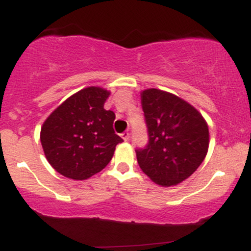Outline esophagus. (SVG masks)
Masks as SVG:
<instances>
[{
  "label": "esophagus",
  "instance_id": "1",
  "mask_svg": "<svg viewBox=\"0 0 251 251\" xmlns=\"http://www.w3.org/2000/svg\"><path fill=\"white\" fill-rule=\"evenodd\" d=\"M122 138H123L124 140H125V142H127L128 138H129V133H128V132H127V131L123 132V133H122Z\"/></svg>",
  "mask_w": 251,
  "mask_h": 251
}]
</instances>
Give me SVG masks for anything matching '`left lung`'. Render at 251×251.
I'll list each match as a JSON object with an SVG mask.
<instances>
[{"label":"left lung","mask_w":251,"mask_h":251,"mask_svg":"<svg viewBox=\"0 0 251 251\" xmlns=\"http://www.w3.org/2000/svg\"><path fill=\"white\" fill-rule=\"evenodd\" d=\"M142 107L149 143L135 150L138 164L158 185H177L208 153V124L185 100L157 88L142 92Z\"/></svg>","instance_id":"8db88e82"}]
</instances>
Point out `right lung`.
<instances>
[{
	"mask_svg": "<svg viewBox=\"0 0 251 251\" xmlns=\"http://www.w3.org/2000/svg\"><path fill=\"white\" fill-rule=\"evenodd\" d=\"M109 92L87 87L76 92L51 112L41 127L43 152L59 174L83 180L111 162L122 138L116 134V114L103 103Z\"/></svg>",
	"mask_w": 251,
	"mask_h": 251,
	"instance_id": "right-lung-1",
	"label": "right lung"
}]
</instances>
